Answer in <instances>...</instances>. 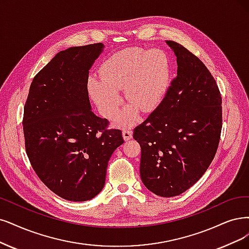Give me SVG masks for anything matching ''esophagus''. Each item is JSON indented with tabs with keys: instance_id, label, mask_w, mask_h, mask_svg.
Instances as JSON below:
<instances>
[{
	"instance_id": "34e87169",
	"label": "esophagus",
	"mask_w": 249,
	"mask_h": 249,
	"mask_svg": "<svg viewBox=\"0 0 249 249\" xmlns=\"http://www.w3.org/2000/svg\"><path fill=\"white\" fill-rule=\"evenodd\" d=\"M122 134H123V139H124L125 142L129 141L131 137H132V131L129 130V129H123Z\"/></svg>"
}]
</instances>
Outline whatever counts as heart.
Returning <instances> with one entry per match:
<instances>
[{"label": "heart", "instance_id": "obj_1", "mask_svg": "<svg viewBox=\"0 0 249 249\" xmlns=\"http://www.w3.org/2000/svg\"><path fill=\"white\" fill-rule=\"evenodd\" d=\"M169 66L166 55L160 50L127 49L110 56L100 69V81H89L92 98L107 119L119 112L121 97L118 91L125 88V97L133 107L125 110L119 120L121 125L131 123L136 108L150 112L166 93Z\"/></svg>", "mask_w": 249, "mask_h": 249}]
</instances>
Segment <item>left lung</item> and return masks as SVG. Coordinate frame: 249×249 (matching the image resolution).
<instances>
[{
  "mask_svg": "<svg viewBox=\"0 0 249 249\" xmlns=\"http://www.w3.org/2000/svg\"><path fill=\"white\" fill-rule=\"evenodd\" d=\"M178 76L163 100L133 130L141 144V178L161 197L180 195L213 162L223 126L222 95L211 72L182 45L166 41Z\"/></svg>",
  "mask_w": 249,
  "mask_h": 249,
  "instance_id": "left-lung-1",
  "label": "left lung"
}]
</instances>
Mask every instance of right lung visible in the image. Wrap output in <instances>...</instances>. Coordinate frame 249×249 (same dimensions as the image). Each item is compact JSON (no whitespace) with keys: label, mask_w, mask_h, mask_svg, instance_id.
Returning a JSON list of instances; mask_svg holds the SVG:
<instances>
[{"label":"right lung","mask_w":249,"mask_h":249,"mask_svg":"<svg viewBox=\"0 0 249 249\" xmlns=\"http://www.w3.org/2000/svg\"><path fill=\"white\" fill-rule=\"evenodd\" d=\"M103 43L60 51L35 76L23 109L25 152L36 176L73 202L103 190L107 163L124 142L122 131L91 112L89 70Z\"/></svg>","instance_id":"right-lung-1"}]
</instances>
